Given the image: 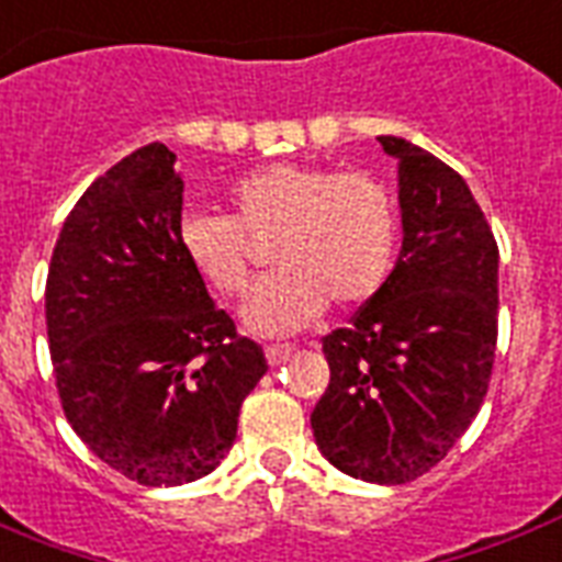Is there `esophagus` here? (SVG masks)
Wrapping results in <instances>:
<instances>
[{
    "mask_svg": "<svg viewBox=\"0 0 562 562\" xmlns=\"http://www.w3.org/2000/svg\"><path fill=\"white\" fill-rule=\"evenodd\" d=\"M291 345H268L265 348V357H268V366H282L285 359L291 357Z\"/></svg>",
    "mask_w": 562,
    "mask_h": 562,
    "instance_id": "obj_1",
    "label": "esophagus"
}]
</instances>
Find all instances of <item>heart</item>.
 <instances>
[{"mask_svg": "<svg viewBox=\"0 0 562 562\" xmlns=\"http://www.w3.org/2000/svg\"><path fill=\"white\" fill-rule=\"evenodd\" d=\"M235 217L191 212L179 244L196 277L226 297L247 291L250 241L273 238L280 271L244 303V324L265 336H285L318 318L327 300L353 306L380 291L397 247L392 188L368 170L271 165L238 179L229 191Z\"/></svg>", "mask_w": 562, "mask_h": 562, "instance_id": "b5f03b06", "label": "heart"}]
</instances>
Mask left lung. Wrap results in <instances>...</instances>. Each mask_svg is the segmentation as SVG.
<instances>
[{
    "label": "left lung",
    "instance_id": "1",
    "mask_svg": "<svg viewBox=\"0 0 562 562\" xmlns=\"http://www.w3.org/2000/svg\"><path fill=\"white\" fill-rule=\"evenodd\" d=\"M404 241L395 271L324 338L329 385L312 409L338 471L397 486L448 457L490 389L498 341V244L465 179L395 135Z\"/></svg>",
    "mask_w": 562,
    "mask_h": 562
}]
</instances>
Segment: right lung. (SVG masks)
<instances>
[{
	"instance_id": "obj_1",
	"label": "right lung",
	"mask_w": 562,
	"mask_h": 562,
	"mask_svg": "<svg viewBox=\"0 0 562 562\" xmlns=\"http://www.w3.org/2000/svg\"><path fill=\"white\" fill-rule=\"evenodd\" d=\"M173 161L147 144L105 170L67 214L46 277L64 415L105 465L144 486L217 469L268 371L182 252Z\"/></svg>"
}]
</instances>
